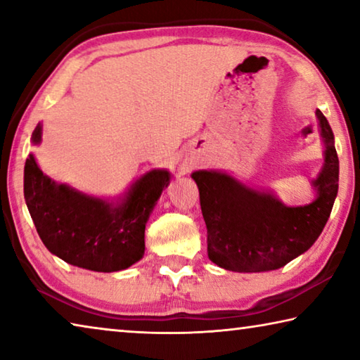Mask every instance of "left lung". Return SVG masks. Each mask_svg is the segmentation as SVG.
Instances as JSON below:
<instances>
[{"mask_svg": "<svg viewBox=\"0 0 360 360\" xmlns=\"http://www.w3.org/2000/svg\"><path fill=\"white\" fill-rule=\"evenodd\" d=\"M324 163L311 181L313 202L284 205L276 193L246 186L219 169L192 173L208 229V257L230 271L278 270L307 252L319 238L338 193V155L326 115L316 109Z\"/></svg>", "mask_w": 360, "mask_h": 360, "instance_id": "obj_1", "label": "left lung"}]
</instances>
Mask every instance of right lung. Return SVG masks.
Returning <instances> with one entry per match:
<instances>
[{"label": "right lung", "mask_w": 360, "mask_h": 360, "mask_svg": "<svg viewBox=\"0 0 360 360\" xmlns=\"http://www.w3.org/2000/svg\"><path fill=\"white\" fill-rule=\"evenodd\" d=\"M42 139V125L32 144ZM167 169H150L117 198H100L60 184L41 172L33 154L23 169V195L44 246L66 264L92 271H120L144 255V230L163 188Z\"/></svg>", "instance_id": "right-lung-1"}]
</instances>
